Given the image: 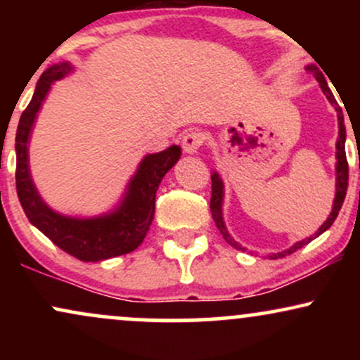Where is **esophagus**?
Masks as SVG:
<instances>
[{"label": "esophagus", "instance_id": "1", "mask_svg": "<svg viewBox=\"0 0 360 360\" xmlns=\"http://www.w3.org/2000/svg\"><path fill=\"white\" fill-rule=\"evenodd\" d=\"M201 146H203V134L201 131L193 130L183 137V148L186 154H196Z\"/></svg>", "mask_w": 360, "mask_h": 360}]
</instances>
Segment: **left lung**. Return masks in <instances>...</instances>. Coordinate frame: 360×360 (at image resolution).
Returning a JSON list of instances; mask_svg holds the SVG:
<instances>
[{"mask_svg": "<svg viewBox=\"0 0 360 360\" xmlns=\"http://www.w3.org/2000/svg\"><path fill=\"white\" fill-rule=\"evenodd\" d=\"M307 71H309L315 76V79L320 82V88L323 91V94L326 96V100L330 101V105L333 106L337 111V118H338V139H337V143H335V148H337V154H335V159H337V164H335V174H337V183H335V200H333V206H332V213L328 214V218H326V221L323 225L318 229V232H315V235H311V237H307L304 240H300L296 242L295 245H291L289 249L283 250V252H278V254H272L269 255L271 259H279V257H286V255L292 254V252H296L301 247L308 245L309 242L313 240V238L320 237L321 233L326 232V230L332 226V223L335 221L338 212H340L342 208V203H344L345 200V194H347V186H349V164H347V157H345V125H344V113H342V108L338 106V103L335 100V96H333V93L330 91L328 84H326V79L323 76V72L320 71V68H316L315 64H309L307 65ZM223 196H225V191H223V181L220 174H218L217 171L212 174V200H210V210H212V217L214 223H217L218 230H220V233L223 235V238H225L226 243H230V245L233 247V249L237 250H245L243 247L240 245L238 242L233 240L232 235L229 233V230H226L225 226V221H223Z\"/></svg>", "mask_w": 360, "mask_h": 360, "instance_id": "8db88e82", "label": "left lung"}]
</instances>
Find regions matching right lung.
<instances>
[{"label": "right lung", "instance_id": "obj_1", "mask_svg": "<svg viewBox=\"0 0 360 360\" xmlns=\"http://www.w3.org/2000/svg\"><path fill=\"white\" fill-rule=\"evenodd\" d=\"M69 62L53 64L44 71L35 93L20 118L16 130V193L27 218L34 226L72 257L84 262H98L128 254L143 242L155 213V193L162 177L174 167L181 157V147L148 154L140 160L137 172L128 181L122 201L113 212L93 218L60 214L49 206L37 191L28 166V142L42 103L56 81L71 74Z\"/></svg>", "mask_w": 360, "mask_h": 360}]
</instances>
